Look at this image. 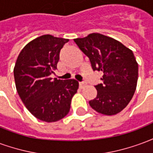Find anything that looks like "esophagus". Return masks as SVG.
I'll return each instance as SVG.
<instances>
[{"label": "esophagus", "instance_id": "1", "mask_svg": "<svg viewBox=\"0 0 153 153\" xmlns=\"http://www.w3.org/2000/svg\"><path fill=\"white\" fill-rule=\"evenodd\" d=\"M87 83H84V82H80L79 83V88H84V87L86 86Z\"/></svg>", "mask_w": 153, "mask_h": 153}]
</instances>
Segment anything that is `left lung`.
<instances>
[{
    "mask_svg": "<svg viewBox=\"0 0 153 153\" xmlns=\"http://www.w3.org/2000/svg\"><path fill=\"white\" fill-rule=\"evenodd\" d=\"M89 58L93 70L103 73L102 83L95 86L97 95L89 105L98 113L115 115L127 106L137 87L138 65L134 53L121 42L100 33L74 39Z\"/></svg>",
    "mask_w": 153,
    "mask_h": 153,
    "instance_id": "1",
    "label": "left lung"
}]
</instances>
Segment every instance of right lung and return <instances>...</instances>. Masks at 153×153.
<instances>
[{"instance_id": "1", "label": "right lung", "mask_w": 153, "mask_h": 153, "mask_svg": "<svg viewBox=\"0 0 153 153\" xmlns=\"http://www.w3.org/2000/svg\"><path fill=\"white\" fill-rule=\"evenodd\" d=\"M69 39L47 34L25 46L19 55L15 69V86L22 102L40 120L55 122L69 113L79 83L50 77L56 70L60 51Z\"/></svg>"}]
</instances>
